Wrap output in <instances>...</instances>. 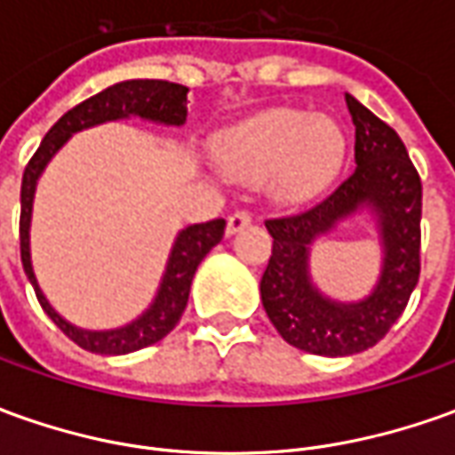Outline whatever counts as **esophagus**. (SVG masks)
<instances>
[{
	"instance_id": "esophagus-1",
	"label": "esophagus",
	"mask_w": 455,
	"mask_h": 455,
	"mask_svg": "<svg viewBox=\"0 0 455 455\" xmlns=\"http://www.w3.org/2000/svg\"><path fill=\"white\" fill-rule=\"evenodd\" d=\"M252 222V215L247 212V210H235L233 215L228 218V235L240 233L243 228H247Z\"/></svg>"
}]
</instances>
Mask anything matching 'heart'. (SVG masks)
Masks as SVG:
<instances>
[{
    "mask_svg": "<svg viewBox=\"0 0 455 455\" xmlns=\"http://www.w3.org/2000/svg\"><path fill=\"white\" fill-rule=\"evenodd\" d=\"M347 140L329 116L302 108H267L228 128L215 140V156L237 180L272 178L284 200H305L327 188L344 163Z\"/></svg>",
    "mask_w": 455,
    "mask_h": 455,
    "instance_id": "heart-1",
    "label": "heart"
}]
</instances>
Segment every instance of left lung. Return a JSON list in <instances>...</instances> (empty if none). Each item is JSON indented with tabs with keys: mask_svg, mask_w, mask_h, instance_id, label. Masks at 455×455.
I'll list each match as a JSON object with an SVG mask.
<instances>
[{
	"mask_svg": "<svg viewBox=\"0 0 455 455\" xmlns=\"http://www.w3.org/2000/svg\"><path fill=\"white\" fill-rule=\"evenodd\" d=\"M354 128V173L317 205L269 218L272 255L259 280L262 307L282 339L322 356L374 347L409 305L421 272V178L399 133L347 93ZM359 209L378 218L385 262L369 298L329 300L308 275V245Z\"/></svg>",
	"mask_w": 455,
	"mask_h": 455,
	"instance_id": "8db88e82",
	"label": "left lung"
}]
</instances>
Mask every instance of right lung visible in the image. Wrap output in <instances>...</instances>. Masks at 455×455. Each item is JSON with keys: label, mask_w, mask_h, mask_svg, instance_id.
Here are the masks:
<instances>
[{"label": "right lung", "mask_w": 455, "mask_h": 455, "mask_svg": "<svg viewBox=\"0 0 455 455\" xmlns=\"http://www.w3.org/2000/svg\"><path fill=\"white\" fill-rule=\"evenodd\" d=\"M128 116H138V118L163 124V126H183L188 116V89L180 84L158 81V78H131V81H121V84L103 89L101 93H96V96L74 106L71 111H66L54 126L49 128V133L44 136L42 146L31 156L29 165L24 168V178H21L19 247H21V265H24V272H27L31 287L36 292L39 305L56 327L61 329L68 339L76 341L81 349L93 354H111V356L138 352V349L150 347V344L161 341L165 334L173 331L175 324L183 317L188 294H190V282H193L197 265L225 235L222 218L188 225L186 230H180L175 237L173 250L168 255V265L163 272L156 299L131 324H124L118 329H103V331L81 329L71 322H66L54 307L49 305V299L44 297L42 287L36 282L34 267H31L29 228L36 183L42 178L46 163L54 158L56 150L61 148L74 133L84 131V128L106 124V121H121Z\"/></svg>", "instance_id": "add662e5"}]
</instances>
